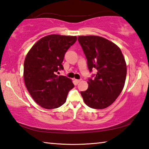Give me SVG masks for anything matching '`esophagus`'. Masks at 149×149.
<instances>
[{
    "mask_svg": "<svg viewBox=\"0 0 149 149\" xmlns=\"http://www.w3.org/2000/svg\"><path fill=\"white\" fill-rule=\"evenodd\" d=\"M81 81V79H75V84H76L77 85L79 84V81Z\"/></svg>",
    "mask_w": 149,
    "mask_h": 149,
    "instance_id": "1",
    "label": "esophagus"
}]
</instances>
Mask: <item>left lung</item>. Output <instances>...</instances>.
Returning a JSON list of instances; mask_svg holds the SVG:
<instances>
[{"instance_id": "left-lung-1", "label": "left lung", "mask_w": 149, "mask_h": 149, "mask_svg": "<svg viewBox=\"0 0 149 149\" xmlns=\"http://www.w3.org/2000/svg\"><path fill=\"white\" fill-rule=\"evenodd\" d=\"M77 40L86 56L89 72L97 70L88 79V89L81 91V95L90 108H107L115 101L124 86L127 74L124 57L117 45L103 37L79 36Z\"/></svg>"}]
</instances>
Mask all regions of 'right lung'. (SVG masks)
<instances>
[{
  "label": "right lung",
  "mask_w": 149,
  "mask_h": 149,
  "mask_svg": "<svg viewBox=\"0 0 149 149\" xmlns=\"http://www.w3.org/2000/svg\"><path fill=\"white\" fill-rule=\"evenodd\" d=\"M75 36L50 35L42 37L29 50L24 61V79L27 90L37 104L47 109L61 107L74 87L70 78L58 75Z\"/></svg>",
  "instance_id": "right-lung-1"
}]
</instances>
